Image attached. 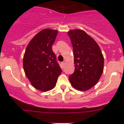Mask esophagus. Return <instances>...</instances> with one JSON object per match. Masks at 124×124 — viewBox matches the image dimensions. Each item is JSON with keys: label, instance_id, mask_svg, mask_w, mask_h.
Listing matches in <instances>:
<instances>
[{"label": "esophagus", "instance_id": "esophagus-1", "mask_svg": "<svg viewBox=\"0 0 124 124\" xmlns=\"http://www.w3.org/2000/svg\"><path fill=\"white\" fill-rule=\"evenodd\" d=\"M65 62H62V68H63L65 67Z\"/></svg>", "mask_w": 124, "mask_h": 124}]
</instances>
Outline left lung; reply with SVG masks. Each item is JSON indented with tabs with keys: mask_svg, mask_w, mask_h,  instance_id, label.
<instances>
[{
	"mask_svg": "<svg viewBox=\"0 0 124 124\" xmlns=\"http://www.w3.org/2000/svg\"><path fill=\"white\" fill-rule=\"evenodd\" d=\"M74 52L75 70L69 76L76 89L86 91L95 85L104 69V57L100 48L85 31L71 30L68 32Z\"/></svg>",
	"mask_w": 124,
	"mask_h": 124,
	"instance_id": "1",
	"label": "left lung"
}]
</instances>
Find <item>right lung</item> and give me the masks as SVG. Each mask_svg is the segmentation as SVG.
Returning <instances> with one entry per match:
<instances>
[{"label": "right lung", "mask_w": 124, "mask_h": 124, "mask_svg": "<svg viewBox=\"0 0 124 124\" xmlns=\"http://www.w3.org/2000/svg\"><path fill=\"white\" fill-rule=\"evenodd\" d=\"M57 34L56 30L41 31L30 41L24 54L25 74L32 85L41 91L54 88L62 71L52 50Z\"/></svg>", "instance_id": "add662e5"}]
</instances>
